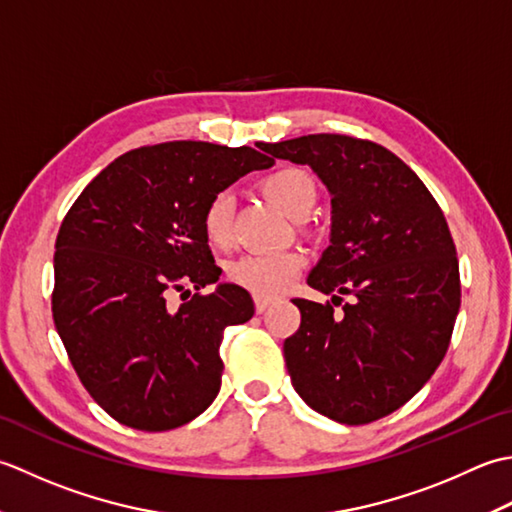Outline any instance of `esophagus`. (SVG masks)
<instances>
[{"label": "esophagus", "mask_w": 512, "mask_h": 512, "mask_svg": "<svg viewBox=\"0 0 512 512\" xmlns=\"http://www.w3.org/2000/svg\"><path fill=\"white\" fill-rule=\"evenodd\" d=\"M254 305H256V311H258V314H263V311L271 305V298L256 296V298H254Z\"/></svg>", "instance_id": "1"}]
</instances>
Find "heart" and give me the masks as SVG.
<instances>
[{"instance_id": "obj_1", "label": "heart", "mask_w": 512, "mask_h": 512, "mask_svg": "<svg viewBox=\"0 0 512 512\" xmlns=\"http://www.w3.org/2000/svg\"><path fill=\"white\" fill-rule=\"evenodd\" d=\"M263 192L274 201L285 214L300 218L314 207L318 198V185L307 170L278 168L267 174ZM203 234L207 243L218 249H227L234 241V198L221 192L210 198L201 216ZM307 265V256L300 249H285V252L271 254H247L229 265V280L234 285L252 291L254 296L274 298L283 294L294 283L296 276Z\"/></svg>"}]
</instances>
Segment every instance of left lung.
I'll return each mask as SVG.
<instances>
[{
    "mask_svg": "<svg viewBox=\"0 0 512 512\" xmlns=\"http://www.w3.org/2000/svg\"><path fill=\"white\" fill-rule=\"evenodd\" d=\"M309 165L331 194V238L309 287L354 296L332 306L296 298L300 327L283 344L296 393L358 426L398 411L440 367L460 311V265L446 218L409 165L347 134L260 143Z\"/></svg>",
    "mask_w": 512,
    "mask_h": 512,
    "instance_id": "8db88e82",
    "label": "left lung"
}]
</instances>
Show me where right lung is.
I'll return each mask as SVG.
<instances>
[{
  "mask_svg": "<svg viewBox=\"0 0 512 512\" xmlns=\"http://www.w3.org/2000/svg\"><path fill=\"white\" fill-rule=\"evenodd\" d=\"M271 165L247 145H145L72 203L55 243L52 318L81 384L117 422L170 431L214 402L223 331L252 318L254 300L232 283L198 294L221 276L201 216L212 196ZM172 288L191 297L176 312L164 305Z\"/></svg>",
  "mask_w": 512,
  "mask_h": 512,
  "instance_id": "1",
  "label": "right lung"
}]
</instances>
